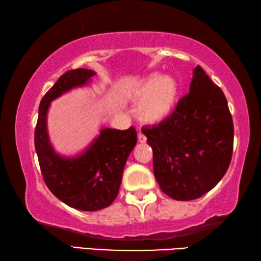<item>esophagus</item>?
I'll list each match as a JSON object with an SVG mask.
<instances>
[{"mask_svg": "<svg viewBox=\"0 0 261 261\" xmlns=\"http://www.w3.org/2000/svg\"><path fill=\"white\" fill-rule=\"evenodd\" d=\"M138 140H139V143H145V141H146V137H145L143 134H141V132H139V134H138Z\"/></svg>", "mask_w": 261, "mask_h": 261, "instance_id": "1", "label": "esophagus"}]
</instances>
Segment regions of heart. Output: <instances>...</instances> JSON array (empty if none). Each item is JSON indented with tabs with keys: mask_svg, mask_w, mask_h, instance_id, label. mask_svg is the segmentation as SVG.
Masks as SVG:
<instances>
[{
	"mask_svg": "<svg viewBox=\"0 0 261 261\" xmlns=\"http://www.w3.org/2000/svg\"><path fill=\"white\" fill-rule=\"evenodd\" d=\"M178 84L171 76L152 73L145 77L134 90L130 98L139 102L137 115L139 120L149 124L165 121L170 116L176 106Z\"/></svg>",
	"mask_w": 261,
	"mask_h": 261,
	"instance_id": "obj_1",
	"label": "heart"
}]
</instances>
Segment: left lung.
<instances>
[{"label":"left lung","mask_w":261,"mask_h":261,"mask_svg":"<svg viewBox=\"0 0 261 261\" xmlns=\"http://www.w3.org/2000/svg\"><path fill=\"white\" fill-rule=\"evenodd\" d=\"M192 73L190 92L173 114L143 131L161 190L182 201L197 199L220 182L233 146L232 117L222 90L199 65Z\"/></svg>","instance_id":"1"}]
</instances>
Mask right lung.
Here are the masks:
<instances>
[{
    "label": "right lung",
    "mask_w": 261,
    "mask_h": 261,
    "mask_svg": "<svg viewBox=\"0 0 261 261\" xmlns=\"http://www.w3.org/2000/svg\"><path fill=\"white\" fill-rule=\"evenodd\" d=\"M95 74L88 69L62 74L41 100L34 132L35 151L48 189L64 204L86 212L106 208L115 200L125 162L137 144L136 129L130 126L127 130L105 127L77 156H62L51 146L47 131L50 102L72 88L87 85Z\"/></svg>",
    "instance_id": "1"
}]
</instances>
